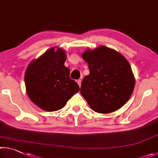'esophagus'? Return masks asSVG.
Listing matches in <instances>:
<instances>
[{
  "instance_id": "obj_1",
  "label": "esophagus",
  "mask_w": 158,
  "mask_h": 158,
  "mask_svg": "<svg viewBox=\"0 0 158 158\" xmlns=\"http://www.w3.org/2000/svg\"><path fill=\"white\" fill-rule=\"evenodd\" d=\"M77 84H78L79 86L81 87V82H82V81H81V80H77Z\"/></svg>"
}]
</instances>
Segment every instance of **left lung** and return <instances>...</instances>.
I'll return each instance as SVG.
<instances>
[{
  "mask_svg": "<svg viewBox=\"0 0 158 158\" xmlns=\"http://www.w3.org/2000/svg\"><path fill=\"white\" fill-rule=\"evenodd\" d=\"M82 57L89 74L82 82L81 94L94 111L113 112L126 103L133 92L135 78L128 61L105 46L85 50Z\"/></svg>",
  "mask_w": 158,
  "mask_h": 158,
  "instance_id": "1",
  "label": "left lung"
}]
</instances>
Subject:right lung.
Here are the masks:
<instances>
[{
	"instance_id": "add662e5",
	"label": "right lung",
	"mask_w": 158,
	"mask_h": 158,
	"mask_svg": "<svg viewBox=\"0 0 158 158\" xmlns=\"http://www.w3.org/2000/svg\"><path fill=\"white\" fill-rule=\"evenodd\" d=\"M66 59L64 50L53 47L32 60L25 73L27 96L47 112L62 109L80 90L76 82L69 77L70 70L64 66Z\"/></svg>"
}]
</instances>
